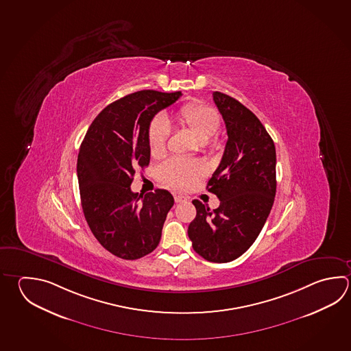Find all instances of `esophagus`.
Masks as SVG:
<instances>
[{
    "label": "esophagus",
    "instance_id": "esophagus-1",
    "mask_svg": "<svg viewBox=\"0 0 351 351\" xmlns=\"http://www.w3.org/2000/svg\"><path fill=\"white\" fill-rule=\"evenodd\" d=\"M173 199H175V202H176V204L182 202V201H186L185 196H182V195H175V196H173Z\"/></svg>",
    "mask_w": 351,
    "mask_h": 351
}]
</instances>
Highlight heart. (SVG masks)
<instances>
[{"label": "heart", "mask_w": 351, "mask_h": 351, "mask_svg": "<svg viewBox=\"0 0 351 351\" xmlns=\"http://www.w3.org/2000/svg\"><path fill=\"white\" fill-rule=\"evenodd\" d=\"M178 118L182 125L201 141L211 139L219 132L221 117L211 106L202 103H187L180 108ZM170 123L164 115H158L152 120L149 128V147L154 158L162 156L166 152L167 140L170 136ZM205 172L204 165L199 161L171 159L160 166V178L166 184L176 189H186L201 178Z\"/></svg>", "instance_id": "1"}]
</instances>
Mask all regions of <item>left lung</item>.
<instances>
[{"mask_svg": "<svg viewBox=\"0 0 351 351\" xmlns=\"http://www.w3.org/2000/svg\"><path fill=\"white\" fill-rule=\"evenodd\" d=\"M228 139L207 190L219 199L210 210L193 199L196 217L189 226L192 247L202 258L227 263L242 256L258 237L274 202L276 146L263 124L239 100L213 92Z\"/></svg>", "mask_w": 351, "mask_h": 351, "instance_id": "obj_1", "label": "left lung"}]
</instances>
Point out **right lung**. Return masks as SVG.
Here are the masks:
<instances>
[{"label": "right lung", "mask_w": 351, "mask_h": 351, "mask_svg": "<svg viewBox=\"0 0 351 351\" xmlns=\"http://www.w3.org/2000/svg\"><path fill=\"white\" fill-rule=\"evenodd\" d=\"M181 92L140 90L104 108L82 141L77 173L88 226L114 256L134 261L152 253L161 239L173 197L166 190L132 191L135 169L150 162L152 118Z\"/></svg>", "instance_id": "right-lung-1"}]
</instances>
